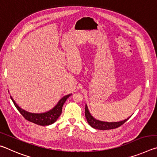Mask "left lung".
<instances>
[{"label": "left lung", "instance_id": "8db88e82", "mask_svg": "<svg viewBox=\"0 0 157 157\" xmlns=\"http://www.w3.org/2000/svg\"><path fill=\"white\" fill-rule=\"evenodd\" d=\"M85 116H86L87 122H88V123L91 125V127L100 130H107L117 128V127H120L122 124H123L130 118L129 117V118H127L123 121L113 122V123H108V122L98 121L91 115L86 105L85 106Z\"/></svg>", "mask_w": 157, "mask_h": 157}]
</instances>
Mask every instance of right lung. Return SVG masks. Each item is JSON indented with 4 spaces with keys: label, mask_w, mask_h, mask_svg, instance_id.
<instances>
[{
    "label": "right lung",
    "mask_w": 157,
    "mask_h": 157,
    "mask_svg": "<svg viewBox=\"0 0 157 157\" xmlns=\"http://www.w3.org/2000/svg\"><path fill=\"white\" fill-rule=\"evenodd\" d=\"M70 95H71V94H68L63 96L58 102L57 105L54 108L52 109L51 110L47 111V112L42 113H33L23 110L18 107L11 96H10V98H11L12 102H14L15 107H17L18 111H19L21 115L23 116V118L26 119L27 121L32 122L33 123H35L36 124H39V125L46 126L54 123L57 120V118H59L61 113H62V107L63 104H64L66 100H67V98Z\"/></svg>",
    "instance_id": "add662e5"
}]
</instances>
